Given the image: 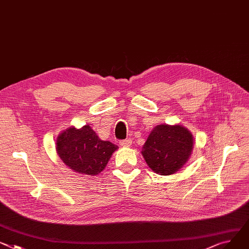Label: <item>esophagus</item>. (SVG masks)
<instances>
[{
    "instance_id": "34e87169",
    "label": "esophagus",
    "mask_w": 249,
    "mask_h": 249,
    "mask_svg": "<svg viewBox=\"0 0 249 249\" xmlns=\"http://www.w3.org/2000/svg\"><path fill=\"white\" fill-rule=\"evenodd\" d=\"M131 144H132V140H130V139H126V140L120 141V145L122 147H130Z\"/></svg>"
}]
</instances>
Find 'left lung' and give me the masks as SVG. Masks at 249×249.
Listing matches in <instances>:
<instances>
[{"mask_svg":"<svg viewBox=\"0 0 249 249\" xmlns=\"http://www.w3.org/2000/svg\"><path fill=\"white\" fill-rule=\"evenodd\" d=\"M193 145V136L186 127L160 124L150 132L141 153L155 173L171 175L187 163Z\"/></svg>","mask_w":249,"mask_h":249,"instance_id":"obj_1","label":"left lung"}]
</instances>
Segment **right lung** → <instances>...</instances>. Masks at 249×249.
Wrapping results in <instances>:
<instances>
[{
  "mask_svg": "<svg viewBox=\"0 0 249 249\" xmlns=\"http://www.w3.org/2000/svg\"><path fill=\"white\" fill-rule=\"evenodd\" d=\"M117 149V145L99 138L89 125L79 129L70 126L56 140V151L63 163L83 175L94 176L102 172Z\"/></svg>",
  "mask_w": 249,
  "mask_h": 249,
  "instance_id": "right-lung-1",
  "label": "right lung"
}]
</instances>
